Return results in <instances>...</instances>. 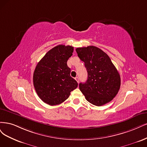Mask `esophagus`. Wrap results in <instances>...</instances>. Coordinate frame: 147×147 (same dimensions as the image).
I'll return each mask as SVG.
<instances>
[{
    "instance_id": "34e87169",
    "label": "esophagus",
    "mask_w": 147,
    "mask_h": 147,
    "mask_svg": "<svg viewBox=\"0 0 147 147\" xmlns=\"http://www.w3.org/2000/svg\"><path fill=\"white\" fill-rule=\"evenodd\" d=\"M75 80H76V81L78 82V83H79V79L78 77H76V78H75Z\"/></svg>"
}]
</instances>
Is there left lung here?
Returning <instances> with one entry per match:
<instances>
[{"label":"left lung","mask_w":147,"mask_h":147,"mask_svg":"<svg viewBox=\"0 0 147 147\" xmlns=\"http://www.w3.org/2000/svg\"><path fill=\"white\" fill-rule=\"evenodd\" d=\"M76 51L88 73L87 81L79 85L87 101L97 106L111 101L119 90L121 79L109 57L93 46L78 48Z\"/></svg>","instance_id":"8db88e82"}]
</instances>
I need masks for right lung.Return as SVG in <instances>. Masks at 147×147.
<instances>
[{"label": "right lung", "mask_w": 147, "mask_h": 147, "mask_svg": "<svg viewBox=\"0 0 147 147\" xmlns=\"http://www.w3.org/2000/svg\"><path fill=\"white\" fill-rule=\"evenodd\" d=\"M74 48L58 45L47 53L38 63L33 82L38 96L51 106L60 105L78 87L76 80L70 76L67 61L73 55Z\"/></svg>", "instance_id": "right-lung-1"}]
</instances>
